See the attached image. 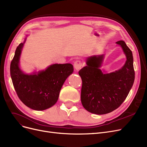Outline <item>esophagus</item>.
Masks as SVG:
<instances>
[{
  "label": "esophagus",
  "mask_w": 147,
  "mask_h": 147,
  "mask_svg": "<svg viewBox=\"0 0 147 147\" xmlns=\"http://www.w3.org/2000/svg\"><path fill=\"white\" fill-rule=\"evenodd\" d=\"M82 65H83L82 62L79 60L76 61L74 63V67L76 70H79V69H80L81 67H82Z\"/></svg>",
  "instance_id": "34e87169"
}]
</instances>
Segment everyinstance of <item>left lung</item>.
Instances as JSON below:
<instances>
[{
  "mask_svg": "<svg viewBox=\"0 0 147 147\" xmlns=\"http://www.w3.org/2000/svg\"><path fill=\"white\" fill-rule=\"evenodd\" d=\"M122 47L127 57L124 67L113 73L103 74L99 68L103 56L88 58L87 65L79 74L82 80L81 102L88 112L103 115L117 109L127 98L135 80L133 58L124 41L116 42Z\"/></svg>",
  "mask_w": 147,
  "mask_h": 147,
  "instance_id": "left-lung-1",
  "label": "left lung"
}]
</instances>
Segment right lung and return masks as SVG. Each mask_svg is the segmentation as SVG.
<instances>
[{
    "label": "right lung",
    "mask_w": 147,
    "mask_h": 147,
    "mask_svg": "<svg viewBox=\"0 0 147 147\" xmlns=\"http://www.w3.org/2000/svg\"><path fill=\"white\" fill-rule=\"evenodd\" d=\"M24 43L17 46L11 62L12 84L18 98L25 105L36 111L45 110L58 101L63 83L73 72V66L71 63H55L37 74H25L18 66Z\"/></svg>",
    "instance_id": "1"
}]
</instances>
